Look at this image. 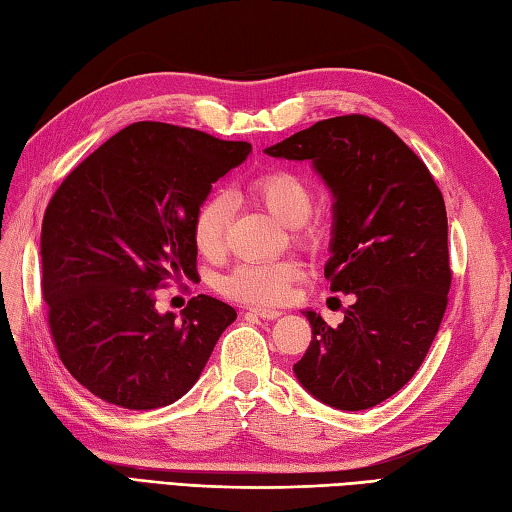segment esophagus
Wrapping results in <instances>:
<instances>
[{"label": "esophagus", "instance_id": "1", "mask_svg": "<svg viewBox=\"0 0 512 512\" xmlns=\"http://www.w3.org/2000/svg\"><path fill=\"white\" fill-rule=\"evenodd\" d=\"M249 316H258V318H263V320H276V318H280L283 316V311H278V309H269V307H252L247 311Z\"/></svg>", "mask_w": 512, "mask_h": 512}]
</instances>
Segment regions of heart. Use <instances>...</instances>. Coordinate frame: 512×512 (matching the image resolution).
<instances>
[{
  "label": "heart",
  "instance_id": "b5f03b06",
  "mask_svg": "<svg viewBox=\"0 0 512 512\" xmlns=\"http://www.w3.org/2000/svg\"><path fill=\"white\" fill-rule=\"evenodd\" d=\"M249 196L265 207L278 223L294 229L296 243L305 247L318 245L316 227H307V218L314 207L309 185L298 174L289 170H274L260 174L249 183ZM232 203L225 194H212L198 205L194 214V243L196 249L207 258L223 252L225 232ZM302 267L296 260H278V263H243L232 269L223 280L227 296L254 305H280L291 294V289L302 278Z\"/></svg>",
  "mask_w": 512,
  "mask_h": 512
}]
</instances>
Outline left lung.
Wrapping results in <instances>:
<instances>
[{
	"mask_svg": "<svg viewBox=\"0 0 512 512\" xmlns=\"http://www.w3.org/2000/svg\"><path fill=\"white\" fill-rule=\"evenodd\" d=\"M265 154L309 161L329 187L325 278L353 296L338 327L302 311L311 344L296 378L333 409H371L413 378L444 318L451 267L440 187L398 134L362 114L318 121Z\"/></svg>",
	"mask_w": 512,
	"mask_h": 512,
	"instance_id": "obj_1",
	"label": "left lung"
}]
</instances>
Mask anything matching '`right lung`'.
Returning <instances> with one entry per match:
<instances>
[{
    "instance_id": "obj_1",
    "label": "right lung",
    "mask_w": 512,
    "mask_h": 512,
    "mask_svg": "<svg viewBox=\"0 0 512 512\" xmlns=\"http://www.w3.org/2000/svg\"><path fill=\"white\" fill-rule=\"evenodd\" d=\"M252 145L139 121L72 170L41 225V289L59 358L90 393L132 411L201 378L234 307L196 296L156 309L165 280L196 278L194 214Z\"/></svg>"
}]
</instances>
